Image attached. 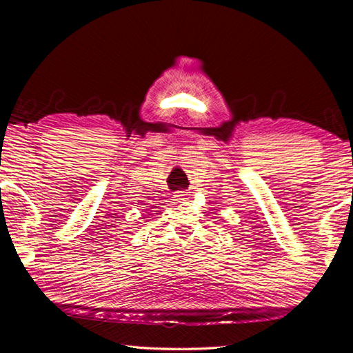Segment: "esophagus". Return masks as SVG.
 <instances>
[{
  "label": "esophagus",
  "instance_id": "34e87169",
  "mask_svg": "<svg viewBox=\"0 0 353 353\" xmlns=\"http://www.w3.org/2000/svg\"><path fill=\"white\" fill-rule=\"evenodd\" d=\"M186 196H188V194H185V192H177V194H176V200L182 201V200H185V199H186Z\"/></svg>",
  "mask_w": 353,
  "mask_h": 353
}]
</instances>
